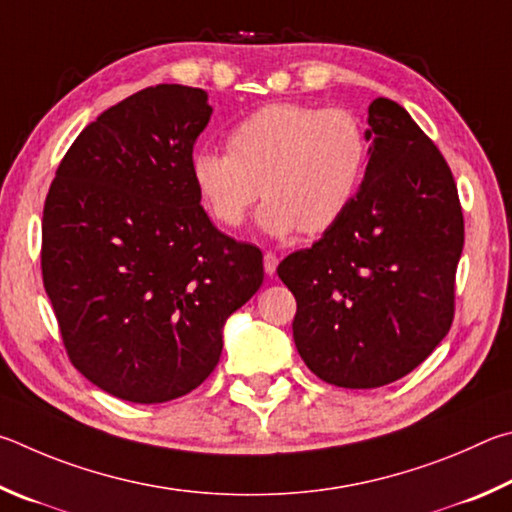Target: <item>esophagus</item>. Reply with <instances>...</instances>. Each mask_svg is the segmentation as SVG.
I'll return each instance as SVG.
<instances>
[{"label": "esophagus", "instance_id": "34e87169", "mask_svg": "<svg viewBox=\"0 0 512 512\" xmlns=\"http://www.w3.org/2000/svg\"><path fill=\"white\" fill-rule=\"evenodd\" d=\"M263 265H265V274H274L276 267H279V258H276V254H272V251H267L265 258H263Z\"/></svg>", "mask_w": 512, "mask_h": 512}]
</instances>
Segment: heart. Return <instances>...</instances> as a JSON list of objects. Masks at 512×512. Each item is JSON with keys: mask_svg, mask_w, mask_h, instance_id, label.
Here are the masks:
<instances>
[{"mask_svg": "<svg viewBox=\"0 0 512 512\" xmlns=\"http://www.w3.org/2000/svg\"><path fill=\"white\" fill-rule=\"evenodd\" d=\"M227 150H197L191 177L206 211L236 229L258 195L256 215L270 236L333 229L360 195L371 139L344 107L270 103L229 132Z\"/></svg>", "mask_w": 512, "mask_h": 512, "instance_id": "obj_1", "label": "heart"}]
</instances>
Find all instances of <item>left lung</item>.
I'll list each match as a JSON object with an SVG mask.
<instances>
[{
  "mask_svg": "<svg viewBox=\"0 0 512 512\" xmlns=\"http://www.w3.org/2000/svg\"><path fill=\"white\" fill-rule=\"evenodd\" d=\"M366 132L371 159L353 206L276 270L297 299L301 360L344 389L405 378L443 342L463 251L459 191L434 141L389 98L369 105Z\"/></svg>",
  "mask_w": 512,
  "mask_h": 512,
  "instance_id": "8db88e82",
  "label": "left lung"
}]
</instances>
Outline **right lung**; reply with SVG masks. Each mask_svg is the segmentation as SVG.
I'll return each mask as SVG.
<instances>
[{
  "instance_id": "right-lung-1",
  "label": "right lung",
  "mask_w": 512,
  "mask_h": 512,
  "mask_svg": "<svg viewBox=\"0 0 512 512\" xmlns=\"http://www.w3.org/2000/svg\"><path fill=\"white\" fill-rule=\"evenodd\" d=\"M209 94L157 85L78 134L42 215V281L71 364L157 405L200 387L222 328L263 283V254L213 227L191 177Z\"/></svg>"
}]
</instances>
